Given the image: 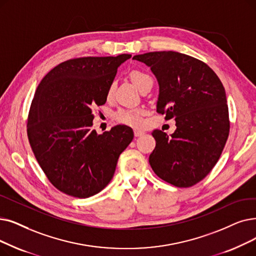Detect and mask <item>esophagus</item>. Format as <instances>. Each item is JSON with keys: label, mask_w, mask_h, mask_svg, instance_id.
<instances>
[{"label": "esophagus", "mask_w": 256, "mask_h": 256, "mask_svg": "<svg viewBox=\"0 0 256 256\" xmlns=\"http://www.w3.org/2000/svg\"><path fill=\"white\" fill-rule=\"evenodd\" d=\"M144 134V132L142 130H134V135L135 137H139V136H142Z\"/></svg>", "instance_id": "34e87169"}]
</instances>
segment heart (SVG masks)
Instances as JSON below:
<instances>
[{
	"mask_svg": "<svg viewBox=\"0 0 256 256\" xmlns=\"http://www.w3.org/2000/svg\"><path fill=\"white\" fill-rule=\"evenodd\" d=\"M130 76V80H132V82H134L136 84V86L140 90V92L143 90V88H146L148 86L152 84V77L148 74L144 73L142 71H139V70L132 71ZM115 86H116L115 82H112L108 84V90H106V98L108 99L112 98V96L114 94ZM142 115H143V112L141 110L121 108L118 110V112H116L115 119L122 124L139 128L143 124Z\"/></svg>",
	"mask_w": 256,
	"mask_h": 256,
	"instance_id": "b5f03b06",
	"label": "heart"
}]
</instances>
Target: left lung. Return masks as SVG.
<instances>
[{
    "instance_id": "8db88e82",
    "label": "left lung",
    "mask_w": 256,
    "mask_h": 256,
    "mask_svg": "<svg viewBox=\"0 0 256 256\" xmlns=\"http://www.w3.org/2000/svg\"><path fill=\"white\" fill-rule=\"evenodd\" d=\"M132 60L150 66L158 80L157 112L176 120L170 136L160 130L152 132V168L168 183L190 187L214 168L229 135L223 84L205 62L183 53L148 52Z\"/></svg>"
}]
</instances>
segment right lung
I'll return each instance as SVG.
<instances>
[{
  "label": "right lung",
  "mask_w": 256,
  "mask_h": 256,
  "mask_svg": "<svg viewBox=\"0 0 256 256\" xmlns=\"http://www.w3.org/2000/svg\"><path fill=\"white\" fill-rule=\"evenodd\" d=\"M130 54L69 60L40 82L31 102L27 132L49 181L66 194L84 198L110 183L117 161L134 138L130 126L98 135L93 108L106 102L108 84Z\"/></svg>",
  "instance_id": "right-lung-1"
}]
</instances>
